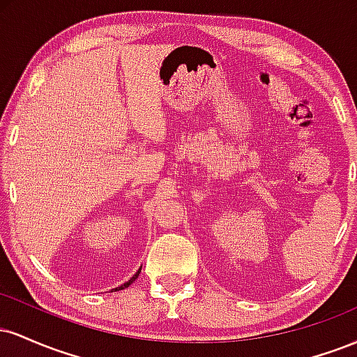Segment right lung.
<instances>
[{
	"label": "right lung",
	"mask_w": 357,
	"mask_h": 357,
	"mask_svg": "<svg viewBox=\"0 0 357 357\" xmlns=\"http://www.w3.org/2000/svg\"><path fill=\"white\" fill-rule=\"evenodd\" d=\"M139 273H141V268H139V270H137V272H136V273H134V275L129 278V282H126V284H124V285L117 287V289H114V290H122V289H126V287H129V285H130V284H132V282H134V280H136V278L139 277Z\"/></svg>",
	"instance_id": "1"
}]
</instances>
